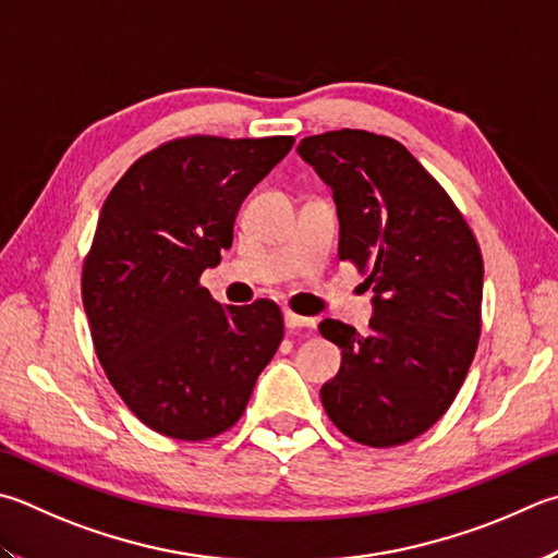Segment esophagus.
Instances as JSON below:
<instances>
[{"mask_svg": "<svg viewBox=\"0 0 558 558\" xmlns=\"http://www.w3.org/2000/svg\"><path fill=\"white\" fill-rule=\"evenodd\" d=\"M286 327L288 329H302V327H317V322L312 317H302V314L286 310Z\"/></svg>", "mask_w": 558, "mask_h": 558, "instance_id": "34e87169", "label": "esophagus"}]
</instances>
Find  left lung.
<instances>
[{
  "label": "left lung",
  "mask_w": 558,
  "mask_h": 558,
  "mask_svg": "<svg viewBox=\"0 0 558 558\" xmlns=\"http://www.w3.org/2000/svg\"><path fill=\"white\" fill-rule=\"evenodd\" d=\"M298 150L333 190L339 260L376 292L368 337L339 319L319 324L341 349L337 378L319 392L324 412L363 447H400L451 408L478 349V239L400 141L339 129Z\"/></svg>",
  "instance_id": "8db88e82"
}]
</instances>
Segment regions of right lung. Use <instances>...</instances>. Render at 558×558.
<instances>
[{"label":"right lung","instance_id":"1","mask_svg":"<svg viewBox=\"0 0 558 558\" xmlns=\"http://www.w3.org/2000/svg\"><path fill=\"white\" fill-rule=\"evenodd\" d=\"M292 136L195 134L131 163L83 263V305L111 388L158 434L205 441L234 427L282 341L272 300L227 305L199 286L231 248L239 207Z\"/></svg>","mask_w":558,"mask_h":558}]
</instances>
